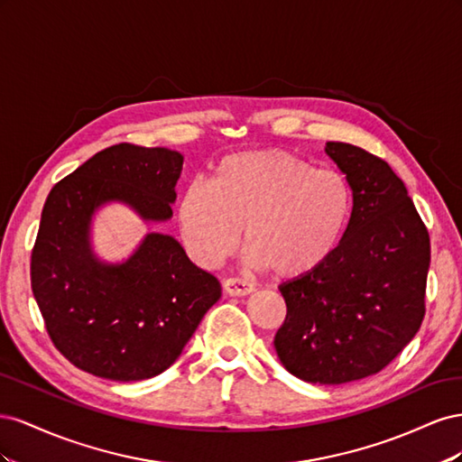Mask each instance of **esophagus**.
Returning <instances> with one entry per match:
<instances>
[{
  "label": "esophagus",
  "instance_id": "obj_1",
  "mask_svg": "<svg viewBox=\"0 0 462 462\" xmlns=\"http://www.w3.org/2000/svg\"><path fill=\"white\" fill-rule=\"evenodd\" d=\"M223 291L227 292L231 297H245L250 295V292L254 291V287L250 285L245 279H236V277H229L223 282Z\"/></svg>",
  "mask_w": 462,
  "mask_h": 462
}]
</instances>
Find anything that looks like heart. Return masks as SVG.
Masks as SVG:
<instances>
[{
    "mask_svg": "<svg viewBox=\"0 0 462 462\" xmlns=\"http://www.w3.org/2000/svg\"><path fill=\"white\" fill-rule=\"evenodd\" d=\"M346 179L283 150H250L219 160L209 183L187 185L177 226L189 256L217 268L241 243L250 268L297 279L337 248L351 217Z\"/></svg>",
    "mask_w": 462,
    "mask_h": 462,
    "instance_id": "1",
    "label": "heart"
}]
</instances>
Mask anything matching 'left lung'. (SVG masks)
Segmentation results:
<instances>
[{"mask_svg": "<svg viewBox=\"0 0 462 462\" xmlns=\"http://www.w3.org/2000/svg\"><path fill=\"white\" fill-rule=\"evenodd\" d=\"M326 153L353 190V212L328 262L279 285L287 316L273 345L299 380L339 385L385 368L420 329L430 235L383 160L345 143Z\"/></svg>", "mask_w": 462, "mask_h": 462, "instance_id": "left-lung-1", "label": "left lung"}]
</instances>
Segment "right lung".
Instances as JSON below:
<instances>
[{
	"label": "right lung",
	"mask_w": 462,
	"mask_h": 462,
	"mask_svg": "<svg viewBox=\"0 0 462 462\" xmlns=\"http://www.w3.org/2000/svg\"><path fill=\"white\" fill-rule=\"evenodd\" d=\"M183 156L116 144L55 185L42 209L31 283L60 353L92 375L141 382L170 368L221 297L217 279L192 263L171 235L148 231L129 258L92 246L100 208L123 204L146 226L170 221Z\"/></svg>",
	"instance_id": "obj_1"
}]
</instances>
